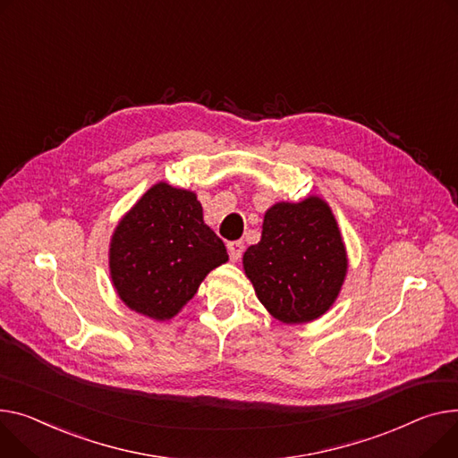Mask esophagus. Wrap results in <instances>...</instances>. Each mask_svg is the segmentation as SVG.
<instances>
[{
	"mask_svg": "<svg viewBox=\"0 0 458 458\" xmlns=\"http://www.w3.org/2000/svg\"><path fill=\"white\" fill-rule=\"evenodd\" d=\"M242 250H245V242H242V241L228 242V254H230L232 261H237L242 256Z\"/></svg>",
	"mask_w": 458,
	"mask_h": 458,
	"instance_id": "1",
	"label": "esophagus"
}]
</instances>
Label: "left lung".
<instances>
[{"label": "left lung", "instance_id": "left-lung-1", "mask_svg": "<svg viewBox=\"0 0 458 458\" xmlns=\"http://www.w3.org/2000/svg\"><path fill=\"white\" fill-rule=\"evenodd\" d=\"M259 301L285 324L324 315L346 276V250L329 206L318 197L280 202L265 213L258 245L242 256Z\"/></svg>", "mask_w": 458, "mask_h": 458}]
</instances>
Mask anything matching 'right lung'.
<instances>
[{
	"label": "right lung",
	"mask_w": 458,
	"mask_h": 458,
	"mask_svg": "<svg viewBox=\"0 0 458 458\" xmlns=\"http://www.w3.org/2000/svg\"><path fill=\"white\" fill-rule=\"evenodd\" d=\"M228 261L225 242L202 221L195 193L152 186L114 232L110 274L119 298L155 320L174 317L206 274Z\"/></svg>",
	"instance_id": "1"
}]
</instances>
